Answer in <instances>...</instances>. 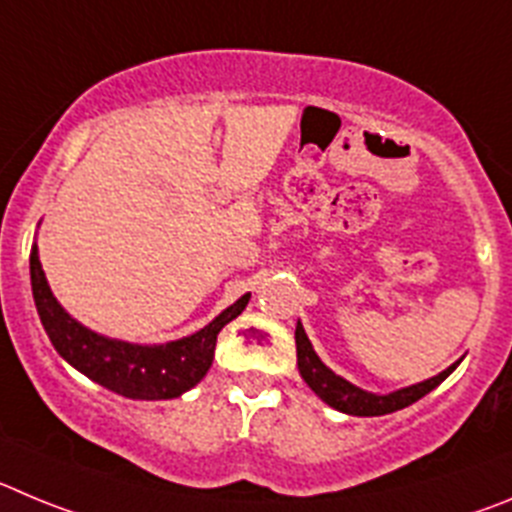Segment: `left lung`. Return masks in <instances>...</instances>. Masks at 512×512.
Masks as SVG:
<instances>
[{
  "instance_id": "left-lung-1",
  "label": "left lung",
  "mask_w": 512,
  "mask_h": 512,
  "mask_svg": "<svg viewBox=\"0 0 512 512\" xmlns=\"http://www.w3.org/2000/svg\"><path fill=\"white\" fill-rule=\"evenodd\" d=\"M296 352H298V370H301V377L308 382V388L319 395L324 403H329L336 411L349 413V416H385V413H393L405 408V405L416 403L423 395L431 393L436 385L446 380L451 372L457 370V365H451L449 370H444L441 375L431 377V380H423L418 385H411V388L395 390L390 395H372L365 393V390L354 388L352 382H347L344 377L334 375L329 367L319 359V354L313 352L311 342H308L306 331H303L301 321L296 326Z\"/></svg>"
}]
</instances>
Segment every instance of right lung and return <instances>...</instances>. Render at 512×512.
Here are the masks:
<instances>
[{
    "label": "right lung",
    "instance_id": "add662e5",
    "mask_svg": "<svg viewBox=\"0 0 512 512\" xmlns=\"http://www.w3.org/2000/svg\"><path fill=\"white\" fill-rule=\"evenodd\" d=\"M30 280L40 321L58 354L112 393L135 400H168L191 390L209 372L219 331L250 303L247 293L196 334L158 347H140L99 336L73 321L50 293L38 247L30 252Z\"/></svg>",
    "mask_w": 512,
    "mask_h": 512
}]
</instances>
